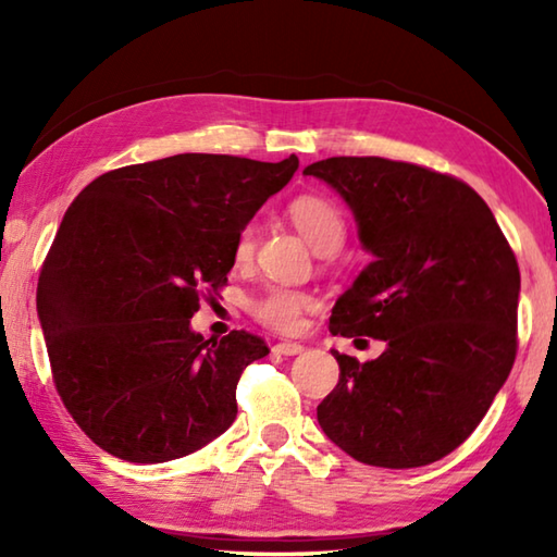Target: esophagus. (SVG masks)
Wrapping results in <instances>:
<instances>
[{
    "label": "esophagus",
    "mask_w": 557,
    "mask_h": 557,
    "mask_svg": "<svg viewBox=\"0 0 557 557\" xmlns=\"http://www.w3.org/2000/svg\"><path fill=\"white\" fill-rule=\"evenodd\" d=\"M301 351H305V346L297 342H282V344L272 346V354H277V356H297Z\"/></svg>",
    "instance_id": "1"
}]
</instances>
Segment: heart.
Returning <instances> with one entry per match:
<instances>
[{
  "instance_id": "obj_1",
  "label": "heart",
  "mask_w": 557,
  "mask_h": 557,
  "mask_svg": "<svg viewBox=\"0 0 557 557\" xmlns=\"http://www.w3.org/2000/svg\"><path fill=\"white\" fill-rule=\"evenodd\" d=\"M289 219L295 228L301 233L314 252L319 256H332L342 248L346 225L342 213H338L332 201L322 199V196H299L289 203ZM252 243H256V233L252 225H245L240 233L235 235L233 258L235 262H248L252 256ZM314 307V297L307 292L287 289V287H272L265 295L252 301V314H256L262 324H268L277 332L292 334L301 326L305 312Z\"/></svg>"
}]
</instances>
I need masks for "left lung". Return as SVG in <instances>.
I'll use <instances>...</instances> for the list:
<instances>
[{"label":"left lung","mask_w":557,"mask_h":557,"mask_svg":"<svg viewBox=\"0 0 557 557\" xmlns=\"http://www.w3.org/2000/svg\"><path fill=\"white\" fill-rule=\"evenodd\" d=\"M351 209L373 260L336 299L334 336L385 342L373 361L332 351L324 435L356 461L412 469L457 449L516 358L521 272L494 213L455 176L381 157L305 166Z\"/></svg>","instance_id":"obj_1"}]
</instances>
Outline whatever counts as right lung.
I'll use <instances>...</instances> for the list:
<instances>
[{"label":"right lung","instance_id":"1","mask_svg":"<svg viewBox=\"0 0 557 557\" xmlns=\"http://www.w3.org/2000/svg\"><path fill=\"white\" fill-rule=\"evenodd\" d=\"M174 154L98 176L65 211L36 289L53 383L112 457L159 465L233 425L235 385L268 356L260 336L203 338L199 297L228 282L235 235L297 172Z\"/></svg>","mask_w":557,"mask_h":557}]
</instances>
